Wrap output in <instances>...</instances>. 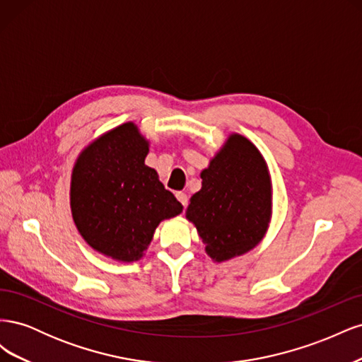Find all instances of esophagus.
I'll return each mask as SVG.
<instances>
[{
	"instance_id": "obj_1",
	"label": "esophagus",
	"mask_w": 362,
	"mask_h": 362,
	"mask_svg": "<svg viewBox=\"0 0 362 362\" xmlns=\"http://www.w3.org/2000/svg\"><path fill=\"white\" fill-rule=\"evenodd\" d=\"M177 198H178V201L184 205V208L187 206V204H189V198H187V194H185L184 192H178L177 193Z\"/></svg>"
}]
</instances>
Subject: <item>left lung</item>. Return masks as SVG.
I'll list each match as a JSON object with an SVG mask.
<instances>
[{"instance_id":"left-lung-1","label":"left lung","mask_w":362,"mask_h":362,"mask_svg":"<svg viewBox=\"0 0 362 362\" xmlns=\"http://www.w3.org/2000/svg\"><path fill=\"white\" fill-rule=\"evenodd\" d=\"M201 178L202 189L190 198L185 217L198 229L206 254L222 262L254 249L272 216L270 175L257 146L231 134Z\"/></svg>"}]
</instances>
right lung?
Wrapping results in <instances>:
<instances>
[{"instance_id": "add662e5", "label": "right lung", "mask_w": 362, "mask_h": 362, "mask_svg": "<svg viewBox=\"0 0 362 362\" xmlns=\"http://www.w3.org/2000/svg\"><path fill=\"white\" fill-rule=\"evenodd\" d=\"M148 152L149 141L127 122L86 146L72 170L74 222L87 245L116 261L140 259L158 223L182 211L145 164Z\"/></svg>"}]
</instances>
